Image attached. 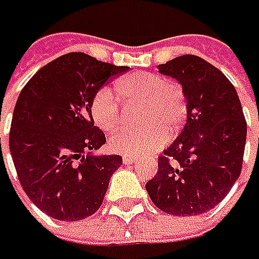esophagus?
<instances>
[{
  "mask_svg": "<svg viewBox=\"0 0 259 259\" xmlns=\"http://www.w3.org/2000/svg\"><path fill=\"white\" fill-rule=\"evenodd\" d=\"M137 158H135V157H129V155H124L123 157V162L124 164H127V165H129V164H133V162H137Z\"/></svg>",
  "mask_w": 259,
  "mask_h": 259,
  "instance_id": "1",
  "label": "esophagus"
}]
</instances>
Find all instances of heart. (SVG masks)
Wrapping results in <instances>:
<instances>
[{
    "label": "heart",
    "instance_id": "heart-1",
    "mask_svg": "<svg viewBox=\"0 0 259 259\" xmlns=\"http://www.w3.org/2000/svg\"><path fill=\"white\" fill-rule=\"evenodd\" d=\"M116 94L126 102L142 101L137 120L143 124L112 136L109 146L124 155L144 157L164 146L167 136L177 135L185 122L188 106L182 87L161 74L139 71L115 84ZM91 113L95 123L106 132L123 123V112L117 98L106 87L92 95Z\"/></svg>",
    "mask_w": 259,
    "mask_h": 259
}]
</instances>
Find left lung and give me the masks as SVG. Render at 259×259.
I'll list each match as a JSON object with an SVG mask.
<instances>
[{"mask_svg":"<svg viewBox=\"0 0 259 259\" xmlns=\"http://www.w3.org/2000/svg\"><path fill=\"white\" fill-rule=\"evenodd\" d=\"M158 70L182 85L188 117L146 189L168 214H202L226 198L241 172L247 139L241 102L229 78L198 56L175 57Z\"/></svg>","mask_w":259,"mask_h":259,"instance_id":"obj_1","label":"left lung"}]
</instances>
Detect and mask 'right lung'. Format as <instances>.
Listing matches in <instances>:
<instances>
[{
	"label": "right lung",
	"instance_id": "add662e5",
	"mask_svg": "<svg viewBox=\"0 0 259 259\" xmlns=\"http://www.w3.org/2000/svg\"><path fill=\"white\" fill-rule=\"evenodd\" d=\"M127 70L68 53L41 67L19 94L10 151L25 193L50 218L77 222L102 205L122 157L94 154L106 137L90 104L106 81Z\"/></svg>",
	"mask_w": 259,
	"mask_h": 259
}]
</instances>
